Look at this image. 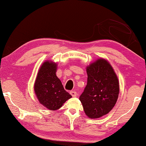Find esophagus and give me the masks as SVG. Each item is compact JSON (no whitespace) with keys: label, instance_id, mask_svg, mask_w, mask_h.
I'll return each instance as SVG.
<instances>
[{"label":"esophagus","instance_id":"esophagus-1","mask_svg":"<svg viewBox=\"0 0 146 146\" xmlns=\"http://www.w3.org/2000/svg\"><path fill=\"white\" fill-rule=\"evenodd\" d=\"M70 94L73 97H76L77 96V94H76V92L74 91V90H72L70 92Z\"/></svg>","mask_w":146,"mask_h":146}]
</instances>
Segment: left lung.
Returning <instances> with one entry per match:
<instances>
[{"mask_svg":"<svg viewBox=\"0 0 146 146\" xmlns=\"http://www.w3.org/2000/svg\"><path fill=\"white\" fill-rule=\"evenodd\" d=\"M87 84L80 100L90 118L107 114L114 106L119 95L118 79L108 61L98 59L87 67Z\"/></svg>","mask_w":146,"mask_h":146,"instance_id":"1","label":"left lung"}]
</instances>
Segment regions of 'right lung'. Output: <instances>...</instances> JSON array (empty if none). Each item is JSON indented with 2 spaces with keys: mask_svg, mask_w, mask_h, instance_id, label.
<instances>
[{
  "mask_svg": "<svg viewBox=\"0 0 146 146\" xmlns=\"http://www.w3.org/2000/svg\"><path fill=\"white\" fill-rule=\"evenodd\" d=\"M56 63L44 62L39 70L35 84V92L38 100L50 110L59 109L72 98L56 75Z\"/></svg>",
  "mask_w": 146,
  "mask_h": 146,
  "instance_id": "obj_1",
  "label": "right lung"
}]
</instances>
